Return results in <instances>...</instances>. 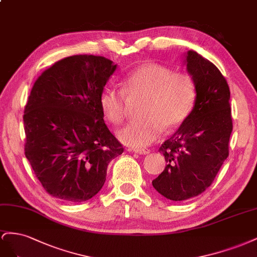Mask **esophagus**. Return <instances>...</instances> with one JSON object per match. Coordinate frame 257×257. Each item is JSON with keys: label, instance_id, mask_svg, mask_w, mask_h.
<instances>
[{"label": "esophagus", "instance_id": "esophagus-1", "mask_svg": "<svg viewBox=\"0 0 257 257\" xmlns=\"http://www.w3.org/2000/svg\"><path fill=\"white\" fill-rule=\"evenodd\" d=\"M130 151L140 154V155H145V154H149L151 152L149 149H131Z\"/></svg>", "mask_w": 257, "mask_h": 257}]
</instances>
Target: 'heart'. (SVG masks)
Segmentation results:
<instances>
[{
    "label": "heart",
    "instance_id": "b5f03b06",
    "mask_svg": "<svg viewBox=\"0 0 257 257\" xmlns=\"http://www.w3.org/2000/svg\"><path fill=\"white\" fill-rule=\"evenodd\" d=\"M121 91L106 88L100 96V108L114 124L127 116V99L143 98L141 118L131 121L118 133L120 140L136 148L152 144L169 129L179 127L192 113L196 101V85L187 72H173L158 62H144L131 70L120 82Z\"/></svg>",
    "mask_w": 257,
    "mask_h": 257
}]
</instances>
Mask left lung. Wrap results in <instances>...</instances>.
Returning a JSON list of instances; mask_svg holds the SVG:
<instances>
[{
  "mask_svg": "<svg viewBox=\"0 0 257 257\" xmlns=\"http://www.w3.org/2000/svg\"><path fill=\"white\" fill-rule=\"evenodd\" d=\"M195 80L196 101L188 118L159 148L165 170L152 184L167 199L183 201L203 193L229 154L232 131L230 91L215 65L196 51L186 56Z\"/></svg>",
  "mask_w": 257,
  "mask_h": 257,
  "instance_id": "obj_1",
  "label": "left lung"
}]
</instances>
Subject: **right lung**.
Masks as SVG:
<instances>
[{"mask_svg": "<svg viewBox=\"0 0 257 257\" xmlns=\"http://www.w3.org/2000/svg\"><path fill=\"white\" fill-rule=\"evenodd\" d=\"M116 64L107 58H63L35 80L25 107V154L44 189L69 202L90 199L107 165L123 153L103 120L100 96Z\"/></svg>", "mask_w": 257, "mask_h": 257, "instance_id": "obj_1", "label": "right lung"}]
</instances>
